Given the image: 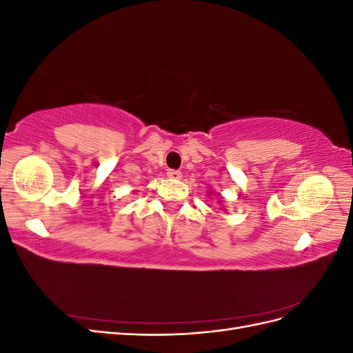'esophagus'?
<instances>
[{
  "mask_svg": "<svg viewBox=\"0 0 353 353\" xmlns=\"http://www.w3.org/2000/svg\"><path fill=\"white\" fill-rule=\"evenodd\" d=\"M168 176H169V178H172V179H179L181 176H183V174H181L179 170L169 169V170H168Z\"/></svg>",
  "mask_w": 353,
  "mask_h": 353,
  "instance_id": "obj_1",
  "label": "esophagus"
}]
</instances>
